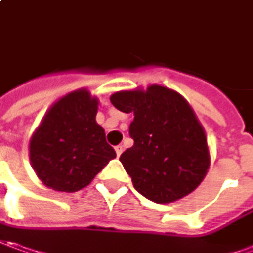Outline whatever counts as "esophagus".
I'll use <instances>...</instances> for the list:
<instances>
[{
  "mask_svg": "<svg viewBox=\"0 0 253 253\" xmlns=\"http://www.w3.org/2000/svg\"><path fill=\"white\" fill-rule=\"evenodd\" d=\"M115 151H116V155L120 157L122 153H123V147H122V145H116V147H115Z\"/></svg>",
  "mask_w": 253,
  "mask_h": 253,
  "instance_id": "1",
  "label": "esophagus"
}]
</instances>
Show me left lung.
<instances>
[{"instance_id": "obj_1", "label": "left lung", "mask_w": 253, "mask_h": 253, "mask_svg": "<svg viewBox=\"0 0 253 253\" xmlns=\"http://www.w3.org/2000/svg\"><path fill=\"white\" fill-rule=\"evenodd\" d=\"M112 105L134 113L131 148L120 155L135 190L155 203H170L193 192L205 179L210 157L205 130L178 92L161 85L122 91Z\"/></svg>"}]
</instances>
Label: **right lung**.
<instances>
[{"label": "right lung", "mask_w": 253, "mask_h": 253, "mask_svg": "<svg viewBox=\"0 0 253 253\" xmlns=\"http://www.w3.org/2000/svg\"><path fill=\"white\" fill-rule=\"evenodd\" d=\"M98 99L85 89L56 102L32 137V167L46 186L77 192L116 157L96 123Z\"/></svg>", "instance_id": "right-lung-1"}]
</instances>
